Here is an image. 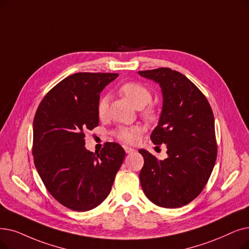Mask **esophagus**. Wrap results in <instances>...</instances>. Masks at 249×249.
Returning <instances> with one entry per match:
<instances>
[{
    "mask_svg": "<svg viewBox=\"0 0 249 249\" xmlns=\"http://www.w3.org/2000/svg\"><path fill=\"white\" fill-rule=\"evenodd\" d=\"M124 149H125V151H126L127 154H132V153H134V151H135L134 148L129 147V146H124Z\"/></svg>",
    "mask_w": 249,
    "mask_h": 249,
    "instance_id": "obj_1",
    "label": "esophagus"
}]
</instances>
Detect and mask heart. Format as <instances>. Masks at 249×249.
<instances>
[{
	"label": "heart",
	"mask_w": 249,
	"mask_h": 249,
	"mask_svg": "<svg viewBox=\"0 0 249 249\" xmlns=\"http://www.w3.org/2000/svg\"><path fill=\"white\" fill-rule=\"evenodd\" d=\"M120 92L124 98L136 109H142L151 100V93L144 85L136 82H127L120 88ZM109 110V98L107 95L102 96L98 103V115L100 118H105ZM147 119H155L156 112L154 109H147L144 112ZM140 130L137 127L129 129H121L118 132V137L126 143H135L138 139Z\"/></svg>",
	"instance_id": "obj_1"
}]
</instances>
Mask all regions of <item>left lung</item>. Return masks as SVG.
<instances>
[{"label": "left lung", "instance_id": "8db88e82", "mask_svg": "<svg viewBox=\"0 0 249 249\" xmlns=\"http://www.w3.org/2000/svg\"><path fill=\"white\" fill-rule=\"evenodd\" d=\"M138 74L160 88L163 106L150 139L155 144H166L168 155L159 160L147 150L139 149L144 159L140 184L146 197L159 207L180 208L201 192L217 159L212 107L180 72L159 68Z\"/></svg>", "mask_w": 249, "mask_h": 249}]
</instances>
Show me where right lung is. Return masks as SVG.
<instances>
[{"label":"right lung","instance_id":"obj_1","mask_svg":"<svg viewBox=\"0 0 249 249\" xmlns=\"http://www.w3.org/2000/svg\"><path fill=\"white\" fill-rule=\"evenodd\" d=\"M117 73L80 72L53 88L34 119L35 165L48 191L64 207L94 209L109 196L125 150L107 142L100 153L85 148L84 132L99 125L100 93Z\"/></svg>","mask_w":249,"mask_h":249}]
</instances>
